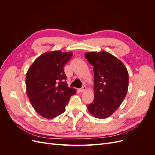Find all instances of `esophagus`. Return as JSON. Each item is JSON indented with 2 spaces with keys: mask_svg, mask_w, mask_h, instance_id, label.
I'll list each match as a JSON object with an SVG mask.
<instances>
[{
  "mask_svg": "<svg viewBox=\"0 0 155 155\" xmlns=\"http://www.w3.org/2000/svg\"><path fill=\"white\" fill-rule=\"evenodd\" d=\"M86 90H87V87L85 86H83V87H82V88H81L80 89H79V92H84L86 91Z\"/></svg>",
  "mask_w": 155,
  "mask_h": 155,
  "instance_id": "1",
  "label": "esophagus"
}]
</instances>
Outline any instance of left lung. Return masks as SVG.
Masks as SVG:
<instances>
[{"label":"left lung","instance_id":"left-lung-1","mask_svg":"<svg viewBox=\"0 0 155 155\" xmlns=\"http://www.w3.org/2000/svg\"><path fill=\"white\" fill-rule=\"evenodd\" d=\"M94 67V99L87 105L90 113L96 118L104 119L118 109L127 94L129 74L123 63L107 52L85 54Z\"/></svg>","mask_w":155,"mask_h":155}]
</instances>
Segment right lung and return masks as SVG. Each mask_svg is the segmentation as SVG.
<instances>
[{
    "instance_id": "1",
    "label": "right lung",
    "mask_w": 155,
    "mask_h": 155,
    "mask_svg": "<svg viewBox=\"0 0 155 155\" xmlns=\"http://www.w3.org/2000/svg\"><path fill=\"white\" fill-rule=\"evenodd\" d=\"M72 53L60 50L40 55L28 70L26 77L27 96L35 111L51 119L61 114L76 89L68 87L64 67Z\"/></svg>"
}]
</instances>
